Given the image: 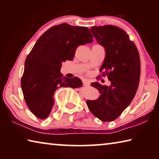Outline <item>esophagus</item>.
<instances>
[{
	"instance_id": "34e87169",
	"label": "esophagus",
	"mask_w": 159,
	"mask_h": 159,
	"mask_svg": "<svg viewBox=\"0 0 159 159\" xmlns=\"http://www.w3.org/2000/svg\"><path fill=\"white\" fill-rule=\"evenodd\" d=\"M83 85H85V86H88L90 85V83H89V81H88L87 80H83Z\"/></svg>"
}]
</instances>
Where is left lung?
<instances>
[{
	"label": "left lung",
	"instance_id": "1",
	"mask_svg": "<svg viewBox=\"0 0 159 159\" xmlns=\"http://www.w3.org/2000/svg\"><path fill=\"white\" fill-rule=\"evenodd\" d=\"M90 30L105 49V58L99 71H102V76L107 75L111 85L91 83L101 95L86 104L102 121H112L127 108L136 94L140 77L139 52L127 33L118 26H93Z\"/></svg>",
	"mask_w": 159,
	"mask_h": 159
}]
</instances>
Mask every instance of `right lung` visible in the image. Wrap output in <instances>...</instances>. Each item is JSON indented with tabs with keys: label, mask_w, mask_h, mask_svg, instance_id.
<instances>
[{
	"label": "right lung",
	"mask_w": 159,
	"mask_h": 159,
	"mask_svg": "<svg viewBox=\"0 0 159 159\" xmlns=\"http://www.w3.org/2000/svg\"><path fill=\"white\" fill-rule=\"evenodd\" d=\"M88 27L63 23L48 29L38 39L26 58L21 79L24 98L37 118L45 119L54 105V93L60 87L79 88L81 80L63 77L61 63L72 60L76 48L93 41Z\"/></svg>",
	"instance_id": "right-lung-1"
}]
</instances>
